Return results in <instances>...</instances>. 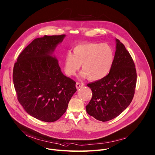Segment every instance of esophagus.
<instances>
[{
  "instance_id": "1",
  "label": "esophagus",
  "mask_w": 155,
  "mask_h": 155,
  "mask_svg": "<svg viewBox=\"0 0 155 155\" xmlns=\"http://www.w3.org/2000/svg\"><path fill=\"white\" fill-rule=\"evenodd\" d=\"M83 85H84V84L80 83V82H77V83H76V88H77V89L80 88L81 87H83Z\"/></svg>"
}]
</instances>
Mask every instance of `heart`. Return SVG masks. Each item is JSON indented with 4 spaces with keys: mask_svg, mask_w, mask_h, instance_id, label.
Masks as SVG:
<instances>
[{
    "mask_svg": "<svg viewBox=\"0 0 155 155\" xmlns=\"http://www.w3.org/2000/svg\"><path fill=\"white\" fill-rule=\"evenodd\" d=\"M114 59V51L108 44L84 43L76 45L73 54H67L64 67L66 74L72 76L82 64L81 75L91 81H98L109 74Z\"/></svg>",
    "mask_w": 155,
    "mask_h": 155,
    "instance_id": "heart-1",
    "label": "heart"
}]
</instances>
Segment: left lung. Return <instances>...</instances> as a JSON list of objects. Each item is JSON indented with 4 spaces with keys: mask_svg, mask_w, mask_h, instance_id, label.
Masks as SVG:
<instances>
[{
    "mask_svg": "<svg viewBox=\"0 0 155 155\" xmlns=\"http://www.w3.org/2000/svg\"><path fill=\"white\" fill-rule=\"evenodd\" d=\"M115 40L114 62L109 74L87 85L93 95L86 106L87 112L101 121L120 115L130 104L136 87L137 75L134 61L125 45L118 39Z\"/></svg>",
    "mask_w": 155,
    "mask_h": 155,
    "instance_id": "1",
    "label": "left lung"
}]
</instances>
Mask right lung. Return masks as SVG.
<instances>
[{
  "label": "right lung",
  "mask_w": 155,
  "mask_h": 155,
  "mask_svg": "<svg viewBox=\"0 0 155 155\" xmlns=\"http://www.w3.org/2000/svg\"><path fill=\"white\" fill-rule=\"evenodd\" d=\"M65 35L34 39L15 63L13 81L17 99L28 114L45 122L58 120L77 91L76 82L65 76L53 55Z\"/></svg>",
  "instance_id": "right-lung-1"
}]
</instances>
